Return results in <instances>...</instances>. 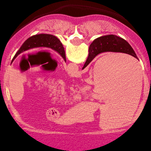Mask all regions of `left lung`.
I'll list each match as a JSON object with an SVG mask.
<instances>
[{
  "label": "left lung",
  "instance_id": "left-lung-1",
  "mask_svg": "<svg viewBox=\"0 0 151 151\" xmlns=\"http://www.w3.org/2000/svg\"><path fill=\"white\" fill-rule=\"evenodd\" d=\"M37 47H48V48H51L52 50L57 52L63 58V60L66 61L65 50L60 41L56 36H53V35L41 33V34H36L34 35V36H30V38H28L22 44V46L19 49V50L17 52L15 55L14 56L13 59L12 60V63L20 53L27 51L28 50H30V49L37 48Z\"/></svg>",
  "mask_w": 151,
  "mask_h": 151
}]
</instances>
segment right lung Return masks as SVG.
Returning <instances> with one entry per match:
<instances>
[{"label": "right lung", "instance_id": "1", "mask_svg": "<svg viewBox=\"0 0 151 151\" xmlns=\"http://www.w3.org/2000/svg\"><path fill=\"white\" fill-rule=\"evenodd\" d=\"M88 52V57L83 69H84L98 55L106 52L126 53L138 59L131 45L123 38L115 35H106L96 39L90 45Z\"/></svg>", "mask_w": 151, "mask_h": 151}]
</instances>
